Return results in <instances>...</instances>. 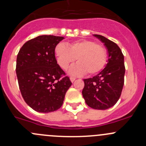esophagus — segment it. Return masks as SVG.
Instances as JSON below:
<instances>
[{
  "instance_id": "1",
  "label": "esophagus",
  "mask_w": 146,
  "mask_h": 146,
  "mask_svg": "<svg viewBox=\"0 0 146 146\" xmlns=\"http://www.w3.org/2000/svg\"><path fill=\"white\" fill-rule=\"evenodd\" d=\"M76 78H75V77H70V81H71L72 82H74L75 81V80H76Z\"/></svg>"
}]
</instances>
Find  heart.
<instances>
[{
  "instance_id": "obj_1",
  "label": "heart",
  "mask_w": 146,
  "mask_h": 146,
  "mask_svg": "<svg viewBox=\"0 0 146 146\" xmlns=\"http://www.w3.org/2000/svg\"><path fill=\"white\" fill-rule=\"evenodd\" d=\"M55 55L58 65L64 70L77 59L69 73L73 76L85 74L92 76L101 71L107 64V52L104 46L94 41L80 40L66 46L58 43L55 47Z\"/></svg>"
}]
</instances>
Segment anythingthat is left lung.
Returning a JSON list of instances; mask_svg holds the SVG:
<instances>
[{
	"instance_id": "1",
	"label": "left lung",
	"mask_w": 146,
	"mask_h": 146,
	"mask_svg": "<svg viewBox=\"0 0 146 146\" xmlns=\"http://www.w3.org/2000/svg\"><path fill=\"white\" fill-rule=\"evenodd\" d=\"M104 43L109 54L105 68L92 78L84 79L82 96L86 104L95 110L113 107L121 94L124 83V58L116 43L99 35H94Z\"/></svg>"
}]
</instances>
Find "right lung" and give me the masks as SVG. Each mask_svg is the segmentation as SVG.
Here are the masks:
<instances>
[{
	"label": "right lung",
	"mask_w": 146,
	"mask_h": 146,
	"mask_svg": "<svg viewBox=\"0 0 146 146\" xmlns=\"http://www.w3.org/2000/svg\"><path fill=\"white\" fill-rule=\"evenodd\" d=\"M64 39L53 35L36 36L25 43L17 54L16 73L22 96L38 112L58 110L72 84L55 57L56 46Z\"/></svg>",
	"instance_id": "add662e5"
}]
</instances>
